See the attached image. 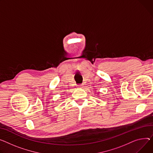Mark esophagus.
<instances>
[{
  "label": "esophagus",
  "mask_w": 153,
  "mask_h": 153,
  "mask_svg": "<svg viewBox=\"0 0 153 153\" xmlns=\"http://www.w3.org/2000/svg\"><path fill=\"white\" fill-rule=\"evenodd\" d=\"M77 87L79 88H82L83 87V85L82 84H79V85H77Z\"/></svg>",
  "instance_id": "obj_1"
}]
</instances>
